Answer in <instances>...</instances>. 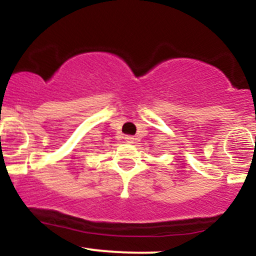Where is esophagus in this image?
Listing matches in <instances>:
<instances>
[{
    "label": "esophagus",
    "instance_id": "1",
    "mask_svg": "<svg viewBox=\"0 0 256 256\" xmlns=\"http://www.w3.org/2000/svg\"><path fill=\"white\" fill-rule=\"evenodd\" d=\"M125 140H126V142H128V143H134V136H126Z\"/></svg>",
    "mask_w": 256,
    "mask_h": 256
}]
</instances>
